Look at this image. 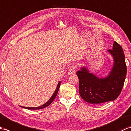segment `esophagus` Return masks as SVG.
Returning <instances> with one entry per match:
<instances>
[{"instance_id":"1","label":"esophagus","mask_w":131,"mask_h":131,"mask_svg":"<svg viewBox=\"0 0 131 131\" xmlns=\"http://www.w3.org/2000/svg\"><path fill=\"white\" fill-rule=\"evenodd\" d=\"M75 69H76V66L75 65L71 66L68 71V74L71 75V74H74L75 72Z\"/></svg>"}]
</instances>
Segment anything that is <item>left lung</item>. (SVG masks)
Listing matches in <instances>:
<instances>
[{"mask_svg":"<svg viewBox=\"0 0 131 131\" xmlns=\"http://www.w3.org/2000/svg\"><path fill=\"white\" fill-rule=\"evenodd\" d=\"M107 52L112 55L114 62L107 77L99 78L83 66L77 73L79 81V94L88 103L101 104L114 101L120 94L127 74L123 50L114 41L112 49Z\"/></svg>","mask_w":131,"mask_h":131,"instance_id":"1","label":"left lung"}]
</instances>
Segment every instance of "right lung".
<instances>
[{"instance_id":"right-lung-1","label":"right lung","mask_w":131,"mask_h":131,"mask_svg":"<svg viewBox=\"0 0 131 131\" xmlns=\"http://www.w3.org/2000/svg\"><path fill=\"white\" fill-rule=\"evenodd\" d=\"M60 84H61V82L60 81L59 82H58L57 86V88H56V90L54 92V93H53V95L52 96V97H51V98H50V99L48 100V101L46 102L45 104H43V105L37 107H23V106H21V107H23V108H28V109H31V110H37V109H41V108H43L44 107H46L47 106H48L50 104H51L53 101V100L56 98V97L57 93H58V90H59L60 87Z\"/></svg>"}]
</instances>
